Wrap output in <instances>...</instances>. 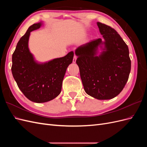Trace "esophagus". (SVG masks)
<instances>
[{"instance_id": "1", "label": "esophagus", "mask_w": 147, "mask_h": 147, "mask_svg": "<svg viewBox=\"0 0 147 147\" xmlns=\"http://www.w3.org/2000/svg\"><path fill=\"white\" fill-rule=\"evenodd\" d=\"M77 56L76 55H74V59H73V63H75V62H76V60H77Z\"/></svg>"}]
</instances>
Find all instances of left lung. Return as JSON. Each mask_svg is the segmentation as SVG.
Wrapping results in <instances>:
<instances>
[{"mask_svg": "<svg viewBox=\"0 0 147 147\" xmlns=\"http://www.w3.org/2000/svg\"><path fill=\"white\" fill-rule=\"evenodd\" d=\"M102 38L88 42L75 50L76 63L84 90L99 100L114 98L123 90L131 72L128 47L113 28L97 23ZM104 44V51L96 56L97 48Z\"/></svg>", "mask_w": 147, "mask_h": 147, "instance_id": "1", "label": "left lung"}]
</instances>
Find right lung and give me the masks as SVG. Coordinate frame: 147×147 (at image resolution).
<instances>
[{"mask_svg":"<svg viewBox=\"0 0 147 147\" xmlns=\"http://www.w3.org/2000/svg\"><path fill=\"white\" fill-rule=\"evenodd\" d=\"M41 26L34 24L18 42L12 55L11 72L17 85L27 98L36 103L50 101L61 91L67 68L72 63L74 53L38 64L29 51L28 41L30 32Z\"/></svg>","mask_w":147,"mask_h":147,"instance_id":"1","label":"right lung"}]
</instances>
